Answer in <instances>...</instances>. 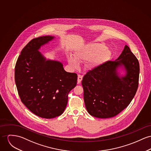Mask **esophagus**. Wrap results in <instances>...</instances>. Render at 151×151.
Returning a JSON list of instances; mask_svg holds the SVG:
<instances>
[{"label":"esophagus","instance_id":"34e87169","mask_svg":"<svg viewBox=\"0 0 151 151\" xmlns=\"http://www.w3.org/2000/svg\"><path fill=\"white\" fill-rule=\"evenodd\" d=\"M82 79H83V76L81 75H78V84H80L81 83Z\"/></svg>","mask_w":151,"mask_h":151}]
</instances>
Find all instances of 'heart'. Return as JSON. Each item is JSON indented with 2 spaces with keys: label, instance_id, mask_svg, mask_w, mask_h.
Wrapping results in <instances>:
<instances>
[{
  "label": "heart",
  "instance_id": "1",
  "mask_svg": "<svg viewBox=\"0 0 151 151\" xmlns=\"http://www.w3.org/2000/svg\"><path fill=\"white\" fill-rule=\"evenodd\" d=\"M111 56V52L106 49V46L102 44H90L76 52L75 56H70L68 58L69 63L73 68L79 66L78 61H90L88 67L90 68L96 67L104 62L107 61Z\"/></svg>",
  "mask_w": 151,
  "mask_h": 151
}]
</instances>
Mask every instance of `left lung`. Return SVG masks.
Listing matches in <instances>:
<instances>
[{
	"instance_id": "obj_1",
	"label": "left lung",
	"mask_w": 151,
	"mask_h": 151,
	"mask_svg": "<svg viewBox=\"0 0 151 151\" xmlns=\"http://www.w3.org/2000/svg\"><path fill=\"white\" fill-rule=\"evenodd\" d=\"M122 65L127 73L120 78L116 69ZM139 73V62L127 45L116 61H106L88 70L81 81L88 113L96 118H108L121 113L137 92Z\"/></svg>"
}]
</instances>
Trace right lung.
I'll list each match as a JSON object with an SVG mask.
<instances>
[{
    "label": "right lung",
    "instance_id": "right-lung-1",
    "mask_svg": "<svg viewBox=\"0 0 151 151\" xmlns=\"http://www.w3.org/2000/svg\"><path fill=\"white\" fill-rule=\"evenodd\" d=\"M53 38L32 40L22 50L15 67V81L22 102L35 115L47 119L63 114L68 95L78 79L76 73L66 72L60 62L47 61L38 51Z\"/></svg>",
    "mask_w": 151,
    "mask_h": 151
}]
</instances>
